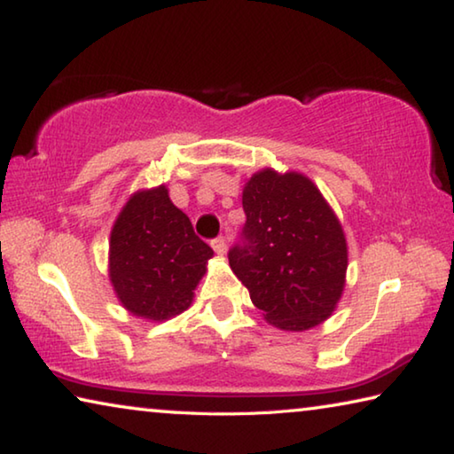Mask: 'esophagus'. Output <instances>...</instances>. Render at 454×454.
Here are the masks:
<instances>
[{
  "instance_id": "obj_1",
  "label": "esophagus",
  "mask_w": 454,
  "mask_h": 454,
  "mask_svg": "<svg viewBox=\"0 0 454 454\" xmlns=\"http://www.w3.org/2000/svg\"><path fill=\"white\" fill-rule=\"evenodd\" d=\"M212 248H214V252H216V254H224V252H226V240H224V236L214 238V240H212Z\"/></svg>"
}]
</instances>
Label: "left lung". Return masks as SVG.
I'll return each instance as SVG.
<instances>
[{
  "instance_id": "1",
  "label": "left lung",
  "mask_w": 454,
  "mask_h": 454,
  "mask_svg": "<svg viewBox=\"0 0 454 454\" xmlns=\"http://www.w3.org/2000/svg\"><path fill=\"white\" fill-rule=\"evenodd\" d=\"M246 224L228 260L264 318L309 330L333 314L344 288L347 240L334 212L302 174L258 172L244 186Z\"/></svg>"
}]
</instances>
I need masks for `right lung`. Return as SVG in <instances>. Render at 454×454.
<instances>
[{
    "label": "right lung",
    "mask_w": 454,
    "mask_h": 454,
    "mask_svg": "<svg viewBox=\"0 0 454 454\" xmlns=\"http://www.w3.org/2000/svg\"><path fill=\"white\" fill-rule=\"evenodd\" d=\"M212 254L168 190L158 186L129 198L114 224L110 278L129 312L166 320L188 309Z\"/></svg>",
    "instance_id": "add662e5"
}]
</instances>
